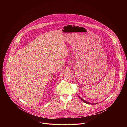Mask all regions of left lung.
<instances>
[{
	"mask_svg": "<svg viewBox=\"0 0 127 127\" xmlns=\"http://www.w3.org/2000/svg\"><path fill=\"white\" fill-rule=\"evenodd\" d=\"M79 98H80L82 101H83V102H85V103H87V104H96V103H89V102H87V101H85V100L83 99L82 98H81L80 96H79Z\"/></svg>",
	"mask_w": 127,
	"mask_h": 127,
	"instance_id": "obj_1",
	"label": "left lung"
}]
</instances>
